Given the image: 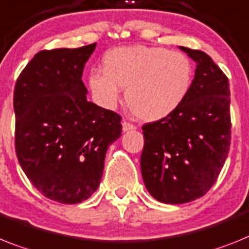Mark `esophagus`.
<instances>
[{"label":"esophagus","instance_id":"obj_1","mask_svg":"<svg viewBox=\"0 0 249 249\" xmlns=\"http://www.w3.org/2000/svg\"><path fill=\"white\" fill-rule=\"evenodd\" d=\"M135 129H137V126L134 124H131V123H129L126 120L123 121V131H130L135 130Z\"/></svg>","mask_w":249,"mask_h":249}]
</instances>
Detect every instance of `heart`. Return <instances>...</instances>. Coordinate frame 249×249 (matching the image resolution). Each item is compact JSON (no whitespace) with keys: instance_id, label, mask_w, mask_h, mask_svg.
Returning <instances> with one entry per match:
<instances>
[{"instance_id":"1","label":"heart","mask_w":249,"mask_h":249,"mask_svg":"<svg viewBox=\"0 0 249 249\" xmlns=\"http://www.w3.org/2000/svg\"><path fill=\"white\" fill-rule=\"evenodd\" d=\"M102 70L89 73V87L101 106L112 108L126 87V102L138 118L157 121L175 112L187 99L194 64L186 54L166 48L121 47L108 50Z\"/></svg>"}]
</instances>
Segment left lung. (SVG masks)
<instances>
[{
	"instance_id": "obj_1",
	"label": "left lung",
	"mask_w": 249,
	"mask_h": 249,
	"mask_svg": "<svg viewBox=\"0 0 249 249\" xmlns=\"http://www.w3.org/2000/svg\"><path fill=\"white\" fill-rule=\"evenodd\" d=\"M179 49L196 63L191 91L176 111L142 128L144 185L164 204H185L205 195L231 147L227 76L201 50Z\"/></svg>"
}]
</instances>
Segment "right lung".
<instances>
[{
	"mask_svg": "<svg viewBox=\"0 0 249 249\" xmlns=\"http://www.w3.org/2000/svg\"><path fill=\"white\" fill-rule=\"evenodd\" d=\"M95 48L41 50L15 85L18 163L37 191L63 204L97 190L108 145L121 135L120 115L86 99L82 72Z\"/></svg>",
	"mask_w": 249,
	"mask_h": 249,
	"instance_id": "1",
	"label": "right lung"
}]
</instances>
